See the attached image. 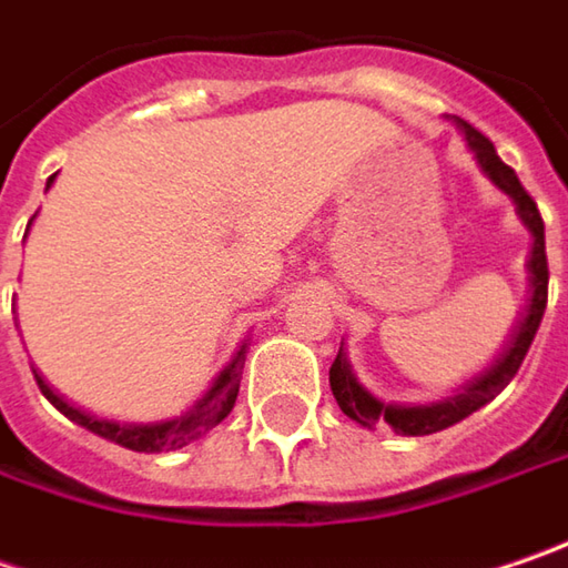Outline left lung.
Segmentation results:
<instances>
[{"label": "left lung", "instance_id": "left-lung-1", "mask_svg": "<svg viewBox=\"0 0 568 568\" xmlns=\"http://www.w3.org/2000/svg\"><path fill=\"white\" fill-rule=\"evenodd\" d=\"M456 124V131L463 134L469 153L476 156L479 170L491 180L495 189H501L511 202H515V212L520 217V224L530 231L534 237V247H530V260H527V273H530V298H527V308L517 321L515 334L508 341V347L498 353V359L479 373L473 379L459 385L453 395L440 398V402H430V405H398V402H383L379 395H373L366 385L356 379V373L351 369V359L344 353V344L337 351V359L331 363V392L341 405V412L356 420L359 427L373 430L379 424H388L395 434L402 437H424V434H437V430H447L453 424H459L463 417H469L473 412H479L483 405H488L505 385L515 379V373L520 369L524 356L534 344V334L544 321L547 312V283H550V273H547V244H544V217L537 212L534 199L524 192V185L515 176V170L508 163H501V156L495 153L491 141L485 138L483 131H476L473 124H466L463 118H450Z\"/></svg>", "mask_w": 568, "mask_h": 568}]
</instances>
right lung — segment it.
Returning <instances> with one entry per match:
<instances>
[{
	"label": "right lung",
	"instance_id": "1",
	"mask_svg": "<svg viewBox=\"0 0 568 568\" xmlns=\"http://www.w3.org/2000/svg\"><path fill=\"white\" fill-rule=\"evenodd\" d=\"M57 176L48 180V185L53 183ZM34 221V217H31ZM28 221V227H31ZM244 359H247V344H241V351L231 356V363L221 369L215 376V383L209 385V392L180 417H170V420H153V424H121V420H109V417H95L85 415L80 408L67 405L51 385L44 383L41 376H34L44 398L51 402L53 408L60 415H67L73 424H80L85 430L112 440L118 447L134 453H160V450H183L185 444L199 440L205 430H212L215 424H221L224 417L231 415L234 402H237V388H241V369H244Z\"/></svg>",
	"mask_w": 568,
	"mask_h": 568
}]
</instances>
